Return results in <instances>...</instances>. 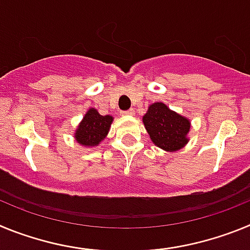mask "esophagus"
<instances>
[{"label":"esophagus","instance_id":"esophagus-1","mask_svg":"<svg viewBox=\"0 0 250 250\" xmlns=\"http://www.w3.org/2000/svg\"><path fill=\"white\" fill-rule=\"evenodd\" d=\"M134 114H135V111H134V110H132V109L127 110V111H123V112H121V115H134Z\"/></svg>","mask_w":250,"mask_h":250}]
</instances>
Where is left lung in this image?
<instances>
[{
  "label": "left lung",
  "mask_w": 250,
  "mask_h": 250,
  "mask_svg": "<svg viewBox=\"0 0 250 250\" xmlns=\"http://www.w3.org/2000/svg\"><path fill=\"white\" fill-rule=\"evenodd\" d=\"M150 139L165 151H178L188 144L190 121L170 110L164 103H154L143 116Z\"/></svg>",
  "instance_id": "1"
}]
</instances>
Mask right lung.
Instances as JSON below:
<instances>
[{
	"label": "right lung",
	"mask_w": 250,
	"mask_h": 250,
	"mask_svg": "<svg viewBox=\"0 0 250 250\" xmlns=\"http://www.w3.org/2000/svg\"><path fill=\"white\" fill-rule=\"evenodd\" d=\"M112 120H114L112 116L110 115L103 116L99 114L98 110L91 107L87 110L81 123L79 124L75 131V139L83 146H96L106 138Z\"/></svg>",
	"instance_id": "1"
}]
</instances>
